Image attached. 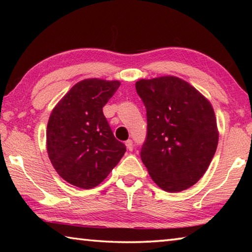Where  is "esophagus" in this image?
<instances>
[{
	"label": "esophagus",
	"instance_id": "34e87169",
	"mask_svg": "<svg viewBox=\"0 0 252 252\" xmlns=\"http://www.w3.org/2000/svg\"><path fill=\"white\" fill-rule=\"evenodd\" d=\"M126 147L129 151L133 150V142H132V140H126Z\"/></svg>",
	"mask_w": 252,
	"mask_h": 252
}]
</instances>
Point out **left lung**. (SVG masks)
Instances as JSON below:
<instances>
[{"instance_id":"left-lung-1","label":"left lung","mask_w":252,"mask_h":252,"mask_svg":"<svg viewBox=\"0 0 252 252\" xmlns=\"http://www.w3.org/2000/svg\"><path fill=\"white\" fill-rule=\"evenodd\" d=\"M135 89L147 109L141 160L151 179L171 193L192 187L207 171L218 146L210 101L174 75L141 79Z\"/></svg>"}]
</instances>
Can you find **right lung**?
<instances>
[{
  "instance_id": "add662e5",
  "label": "right lung",
  "mask_w": 252,
  "mask_h": 252,
  "mask_svg": "<svg viewBox=\"0 0 252 252\" xmlns=\"http://www.w3.org/2000/svg\"><path fill=\"white\" fill-rule=\"evenodd\" d=\"M120 84L97 78L80 81L51 112L46 150L55 171L72 186H99L125 155L126 146L114 138L102 111Z\"/></svg>"
}]
</instances>
